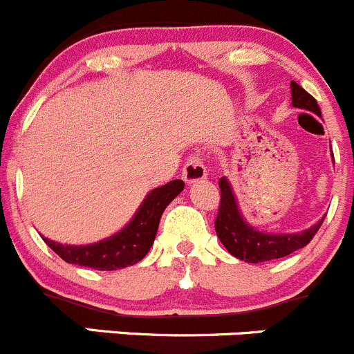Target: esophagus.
<instances>
[{
  "label": "esophagus",
  "instance_id": "1",
  "mask_svg": "<svg viewBox=\"0 0 354 354\" xmlns=\"http://www.w3.org/2000/svg\"><path fill=\"white\" fill-rule=\"evenodd\" d=\"M206 177V169L203 165L201 158L198 155H192L191 158L185 162L184 169H182V178L185 184H194V182L203 180Z\"/></svg>",
  "mask_w": 354,
  "mask_h": 354
}]
</instances>
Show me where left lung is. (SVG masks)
<instances>
[{
	"instance_id": "8db88e82",
	"label": "left lung",
	"mask_w": 354,
	"mask_h": 354,
	"mask_svg": "<svg viewBox=\"0 0 354 354\" xmlns=\"http://www.w3.org/2000/svg\"><path fill=\"white\" fill-rule=\"evenodd\" d=\"M291 100L295 108L308 110L322 118L317 100L311 94H308L303 87L297 86L295 80L291 82ZM332 158H334V155H332ZM218 185L222 198H220L218 215L215 220L216 236L232 257L239 258L246 263H261V261L277 260V258H284L295 253L313 239V236L324 223L325 216H322L317 223L308 227L306 230H301V232H261L257 227L246 222V218L241 213L239 205H237L232 185L227 180V177L220 178Z\"/></svg>"
}]
</instances>
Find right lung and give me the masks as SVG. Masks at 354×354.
<instances>
[{
    "label": "right lung",
    "mask_w": 354,
    "mask_h": 354,
    "mask_svg": "<svg viewBox=\"0 0 354 354\" xmlns=\"http://www.w3.org/2000/svg\"><path fill=\"white\" fill-rule=\"evenodd\" d=\"M184 189L180 178L170 180L162 187L148 192L131 222L113 236L93 244L70 246L43 237L44 243L66 263L89 267L94 270H118L141 261L153 246L158 230L160 218L167 206Z\"/></svg>",
    "instance_id": "obj_1"
}]
</instances>
